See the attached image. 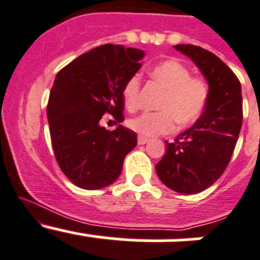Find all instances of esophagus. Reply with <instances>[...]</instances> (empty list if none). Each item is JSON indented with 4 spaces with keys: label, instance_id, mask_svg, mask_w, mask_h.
Wrapping results in <instances>:
<instances>
[{
    "label": "esophagus",
    "instance_id": "1",
    "mask_svg": "<svg viewBox=\"0 0 260 260\" xmlns=\"http://www.w3.org/2000/svg\"><path fill=\"white\" fill-rule=\"evenodd\" d=\"M149 141V139L144 138V136H139L138 138V144L139 145H144V144H146Z\"/></svg>",
    "mask_w": 260,
    "mask_h": 260
}]
</instances>
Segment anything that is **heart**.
<instances>
[{
    "label": "heart",
    "mask_w": 260,
    "mask_h": 260,
    "mask_svg": "<svg viewBox=\"0 0 260 260\" xmlns=\"http://www.w3.org/2000/svg\"><path fill=\"white\" fill-rule=\"evenodd\" d=\"M154 81L166 89L158 112H144L130 120L134 131L144 138L168 134L179 127L194 124L204 114L210 96V87L201 77H192L191 69L176 59L156 64L150 71ZM140 78L131 76L122 87L124 104L130 111L139 106Z\"/></svg>",
    "instance_id": "1"
}]
</instances>
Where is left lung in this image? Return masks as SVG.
<instances>
[{
    "mask_svg": "<svg viewBox=\"0 0 260 260\" xmlns=\"http://www.w3.org/2000/svg\"><path fill=\"white\" fill-rule=\"evenodd\" d=\"M210 87L202 116L173 143L155 166L159 179L179 193L193 194L215 183L228 167L243 124L241 86L234 72L218 56L201 46L178 44Z\"/></svg>",
    "mask_w": 260,
    "mask_h": 260,
    "instance_id": "obj_1",
    "label": "left lung"
}]
</instances>
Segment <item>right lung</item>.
I'll return each mask as SVG.
<instances>
[{"instance_id":"obj_1","label":"right lung","mask_w":260,"mask_h":260,"mask_svg":"<svg viewBox=\"0 0 260 260\" xmlns=\"http://www.w3.org/2000/svg\"><path fill=\"white\" fill-rule=\"evenodd\" d=\"M145 53L122 45L97 46L64 67L49 96V130L55 159L67 178L83 189H100L119 178L136 134L100 125L105 114L124 121L122 87L141 68Z\"/></svg>"}]
</instances>
